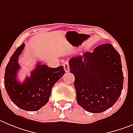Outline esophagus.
<instances>
[{
  "label": "esophagus",
  "mask_w": 133,
  "mask_h": 133,
  "mask_svg": "<svg viewBox=\"0 0 133 133\" xmlns=\"http://www.w3.org/2000/svg\"><path fill=\"white\" fill-rule=\"evenodd\" d=\"M63 66H64V69L65 70V72H68L69 71V63L68 62H64L63 64Z\"/></svg>",
  "instance_id": "34e87169"
}]
</instances>
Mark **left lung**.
Returning <instances> with one entry per match:
<instances>
[{
	"label": "left lung",
	"instance_id": "1",
	"mask_svg": "<svg viewBox=\"0 0 133 133\" xmlns=\"http://www.w3.org/2000/svg\"><path fill=\"white\" fill-rule=\"evenodd\" d=\"M75 77L76 99L86 111L101 113L114 105L123 86L121 57L112 44L98 46L69 60Z\"/></svg>",
	"mask_w": 133,
	"mask_h": 133
}]
</instances>
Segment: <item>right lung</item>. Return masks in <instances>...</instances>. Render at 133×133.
<instances>
[{
  "label": "right lung",
  "mask_w": 133,
  "mask_h": 133,
  "mask_svg": "<svg viewBox=\"0 0 133 133\" xmlns=\"http://www.w3.org/2000/svg\"><path fill=\"white\" fill-rule=\"evenodd\" d=\"M25 47L22 43L11 56L5 69L4 87L8 96L15 105L22 110L34 111L44 106L49 100L52 89L65 74L62 65L48 68L37 64L30 77L20 83L17 79L19 69L18 58Z\"/></svg>",
  "instance_id": "obj_1"
}]
</instances>
